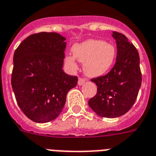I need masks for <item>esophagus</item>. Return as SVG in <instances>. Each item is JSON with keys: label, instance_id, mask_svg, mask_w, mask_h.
Wrapping results in <instances>:
<instances>
[{"label": "esophagus", "instance_id": "obj_1", "mask_svg": "<svg viewBox=\"0 0 156 156\" xmlns=\"http://www.w3.org/2000/svg\"><path fill=\"white\" fill-rule=\"evenodd\" d=\"M85 82H86V78H78V85H79V86H82V84L85 83Z\"/></svg>", "mask_w": 156, "mask_h": 156}]
</instances>
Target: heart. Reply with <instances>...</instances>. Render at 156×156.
Segmentation results:
<instances>
[{
  "label": "heart",
  "instance_id": "heart-1",
  "mask_svg": "<svg viewBox=\"0 0 156 156\" xmlns=\"http://www.w3.org/2000/svg\"><path fill=\"white\" fill-rule=\"evenodd\" d=\"M74 56L83 63L84 71L90 77L102 76L110 70L116 56L115 47L103 40L89 39L72 48ZM66 62L73 69L77 68L74 58L68 55Z\"/></svg>",
  "mask_w": 156,
  "mask_h": 156
}]
</instances>
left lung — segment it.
<instances>
[{"mask_svg": "<svg viewBox=\"0 0 156 156\" xmlns=\"http://www.w3.org/2000/svg\"><path fill=\"white\" fill-rule=\"evenodd\" d=\"M112 36L117 44L116 62L108 74L92 78L97 92L89 101L93 112L104 118L119 117L130 110L142 82L136 47L122 34L114 31Z\"/></svg>", "mask_w": 156, "mask_h": 156, "instance_id": "8db88e82", "label": "left lung"}]
</instances>
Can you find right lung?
Returning a JSON list of instances; mask_svg holds the SVG:
<instances>
[{
    "label": "right lung",
    "mask_w": 156,
    "mask_h": 156,
    "mask_svg": "<svg viewBox=\"0 0 156 156\" xmlns=\"http://www.w3.org/2000/svg\"><path fill=\"white\" fill-rule=\"evenodd\" d=\"M65 37L57 33L30 35L15 51L12 86L17 104L30 120L48 122L63 110L78 77L63 70Z\"/></svg>",
    "instance_id": "right-lung-1"
}]
</instances>
